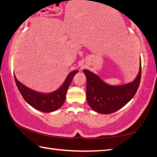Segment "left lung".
<instances>
[{"label":"left lung","instance_id":"1","mask_svg":"<svg viewBox=\"0 0 157 157\" xmlns=\"http://www.w3.org/2000/svg\"><path fill=\"white\" fill-rule=\"evenodd\" d=\"M86 77V100L93 110L102 114L118 111L128 103L136 94L141 78V62L136 78L130 83L111 86L99 76L88 70H83Z\"/></svg>","mask_w":157,"mask_h":157}]
</instances>
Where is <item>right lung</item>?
<instances>
[{
  "label": "right lung",
  "instance_id": "right-lung-1",
  "mask_svg": "<svg viewBox=\"0 0 157 157\" xmlns=\"http://www.w3.org/2000/svg\"><path fill=\"white\" fill-rule=\"evenodd\" d=\"M77 73H78V71H73L71 72L62 86L55 91L49 94L39 93L28 88L21 84L15 75L14 79L18 91L26 102L37 110L48 113L56 111L62 107L66 100V95L69 85Z\"/></svg>",
  "mask_w": 157,
  "mask_h": 157
}]
</instances>
